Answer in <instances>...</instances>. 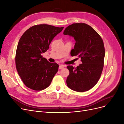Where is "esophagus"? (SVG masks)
Returning <instances> with one entry per match:
<instances>
[{
	"label": "esophagus",
	"instance_id": "esophagus-1",
	"mask_svg": "<svg viewBox=\"0 0 124 124\" xmlns=\"http://www.w3.org/2000/svg\"><path fill=\"white\" fill-rule=\"evenodd\" d=\"M65 66H64V65H60L59 66V69H63V68H64Z\"/></svg>",
	"mask_w": 124,
	"mask_h": 124
}]
</instances>
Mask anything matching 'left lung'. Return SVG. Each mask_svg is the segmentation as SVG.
Instances as JSON below:
<instances>
[{"instance_id": "left-lung-1", "label": "left lung", "mask_w": 124, "mask_h": 124, "mask_svg": "<svg viewBox=\"0 0 124 124\" xmlns=\"http://www.w3.org/2000/svg\"><path fill=\"white\" fill-rule=\"evenodd\" d=\"M63 34L74 37L76 43L70 54L72 56H78L82 62L77 68L67 66L69 74L67 85L74 91H87L97 83L102 72L105 55L103 41L95 30L85 23L68 26Z\"/></svg>"}]
</instances>
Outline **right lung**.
Returning a JSON list of instances; mask_svg holds the SVG:
<instances>
[{"label": "right lung", "mask_w": 124, "mask_h": 124, "mask_svg": "<svg viewBox=\"0 0 124 124\" xmlns=\"http://www.w3.org/2000/svg\"><path fill=\"white\" fill-rule=\"evenodd\" d=\"M63 29L47 24L37 25L21 37L16 51V65L21 80L29 88L41 91L50 85L59 65L48 62L41 54L47 51L52 41Z\"/></svg>", "instance_id": "1"}]
</instances>
